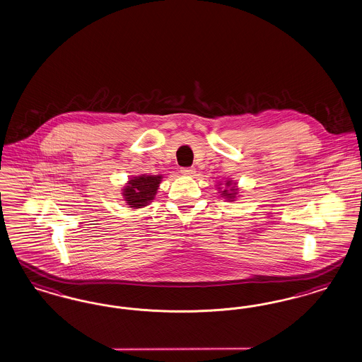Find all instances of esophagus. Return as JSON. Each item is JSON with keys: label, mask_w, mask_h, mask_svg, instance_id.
I'll use <instances>...</instances> for the list:
<instances>
[{"label": "esophagus", "mask_w": 362, "mask_h": 362, "mask_svg": "<svg viewBox=\"0 0 362 362\" xmlns=\"http://www.w3.org/2000/svg\"><path fill=\"white\" fill-rule=\"evenodd\" d=\"M180 173H183V175H194V173H195V168H194V167L180 168Z\"/></svg>", "instance_id": "1"}]
</instances>
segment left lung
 Here are the masks:
<instances>
[{
    "instance_id": "1",
    "label": "left lung",
    "mask_w": 362,
    "mask_h": 362,
    "mask_svg": "<svg viewBox=\"0 0 362 362\" xmlns=\"http://www.w3.org/2000/svg\"><path fill=\"white\" fill-rule=\"evenodd\" d=\"M226 186H230V182H226ZM221 192L224 197H226V199H233L235 195L238 194V189H235V186H233V187H230V189H224Z\"/></svg>"
}]
</instances>
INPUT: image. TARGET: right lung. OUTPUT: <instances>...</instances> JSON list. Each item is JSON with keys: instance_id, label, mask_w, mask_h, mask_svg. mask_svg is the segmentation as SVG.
I'll use <instances>...</instances> for the list:
<instances>
[{"instance_id": "add662e5", "label": "right lung", "mask_w": 362, "mask_h": 362, "mask_svg": "<svg viewBox=\"0 0 362 362\" xmlns=\"http://www.w3.org/2000/svg\"><path fill=\"white\" fill-rule=\"evenodd\" d=\"M161 182V176L142 175L129 180L127 186L123 189V197L127 205L134 209L146 206L153 198L158 185Z\"/></svg>"}]
</instances>
